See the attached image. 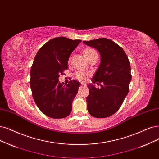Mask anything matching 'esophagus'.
<instances>
[{
    "label": "esophagus",
    "mask_w": 159,
    "mask_h": 159,
    "mask_svg": "<svg viewBox=\"0 0 159 159\" xmlns=\"http://www.w3.org/2000/svg\"><path fill=\"white\" fill-rule=\"evenodd\" d=\"M80 85H81V86H85L86 84H85L84 83H81V84H80Z\"/></svg>",
    "instance_id": "esophagus-1"
}]
</instances>
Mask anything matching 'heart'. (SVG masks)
I'll return each mask as SVG.
<instances>
[{"instance_id": "1", "label": "heart", "mask_w": 159, "mask_h": 159, "mask_svg": "<svg viewBox=\"0 0 159 159\" xmlns=\"http://www.w3.org/2000/svg\"><path fill=\"white\" fill-rule=\"evenodd\" d=\"M83 54L84 55L85 57L89 61L95 57H98V53L97 52L91 48H86L83 51ZM90 75L89 72H84V71H76L75 73V78L80 81H85L88 76Z\"/></svg>"}]
</instances>
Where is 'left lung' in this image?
Instances as JSON below:
<instances>
[{
  "mask_svg": "<svg viewBox=\"0 0 159 159\" xmlns=\"http://www.w3.org/2000/svg\"><path fill=\"white\" fill-rule=\"evenodd\" d=\"M83 43L97 49L101 62L92 80L103 83L101 88L88 84L87 108L96 118H106L119 109L129 91L132 79L130 61L121 47L108 39L100 38Z\"/></svg>",
  "mask_w": 159,
  "mask_h": 159,
  "instance_id": "1",
  "label": "left lung"
}]
</instances>
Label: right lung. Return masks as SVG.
Wrapping results in <instances>:
<instances>
[{"instance_id":"obj_1","label":"right lung","mask_w":159,"mask_h":159,"mask_svg":"<svg viewBox=\"0 0 159 159\" xmlns=\"http://www.w3.org/2000/svg\"><path fill=\"white\" fill-rule=\"evenodd\" d=\"M81 41L54 38L41 47L34 57L30 79L33 98L39 109L50 118H65L71 112L80 83L72 80L64 85L58 77L67 69L69 57Z\"/></svg>"}]
</instances>
